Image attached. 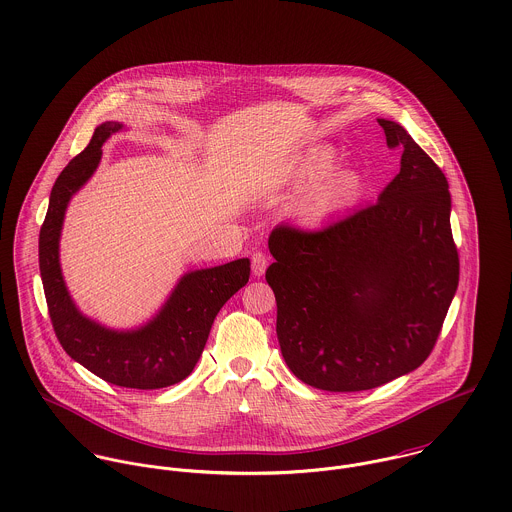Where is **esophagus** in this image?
Segmentation results:
<instances>
[{
    "label": "esophagus",
    "mask_w": 512,
    "mask_h": 512,
    "mask_svg": "<svg viewBox=\"0 0 512 512\" xmlns=\"http://www.w3.org/2000/svg\"><path fill=\"white\" fill-rule=\"evenodd\" d=\"M267 265H269L267 255H265L263 251H253V255H251V269H253V275H255V277H261V275L265 273Z\"/></svg>",
    "instance_id": "obj_1"
}]
</instances>
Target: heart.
<instances>
[{
    "instance_id": "obj_1",
    "label": "heart",
    "mask_w": 512,
    "mask_h": 512,
    "mask_svg": "<svg viewBox=\"0 0 512 512\" xmlns=\"http://www.w3.org/2000/svg\"><path fill=\"white\" fill-rule=\"evenodd\" d=\"M336 162L332 150H318L297 168L295 180L310 182L307 192L299 200V209L308 219L328 217L346 205L352 204L360 194V178L352 170L329 172Z\"/></svg>"
}]
</instances>
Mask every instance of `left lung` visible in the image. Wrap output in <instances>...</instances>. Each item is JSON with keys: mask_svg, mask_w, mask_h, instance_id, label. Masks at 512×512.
I'll return each instance as SVG.
<instances>
[{"mask_svg": "<svg viewBox=\"0 0 512 512\" xmlns=\"http://www.w3.org/2000/svg\"><path fill=\"white\" fill-rule=\"evenodd\" d=\"M400 174L378 202L320 229L277 225L265 279L291 372L326 392L388 384L431 354L459 285L451 196L408 130L378 120Z\"/></svg>", "mask_w": 512, "mask_h": 512, "instance_id": "8db88e82", "label": "left lung"}]
</instances>
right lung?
I'll list each match as a JSON object with an SVG mask.
<instances>
[{"label":"right lung","mask_w":512,"mask_h":512,"mask_svg":"<svg viewBox=\"0 0 512 512\" xmlns=\"http://www.w3.org/2000/svg\"><path fill=\"white\" fill-rule=\"evenodd\" d=\"M122 126H97L89 146L59 174L39 231V271L47 308L63 350L104 382L158 390L188 378L198 364L213 318L249 281V259L202 269L182 277L160 314L140 330L114 332L85 318L73 305L59 265V235L71 196L93 176L103 142Z\"/></svg>","instance_id":"obj_1"}]
</instances>
